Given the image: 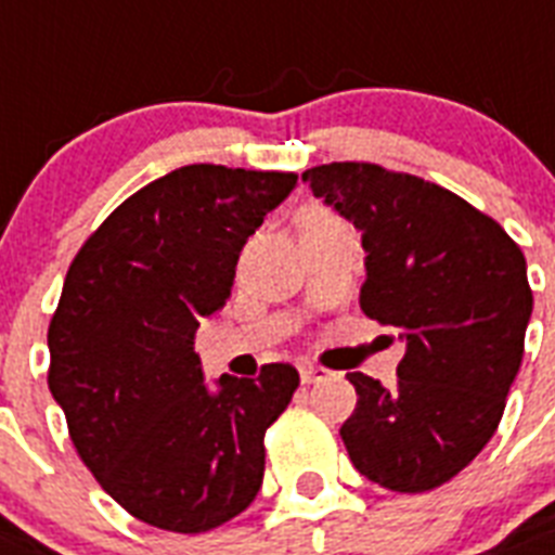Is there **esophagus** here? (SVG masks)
Listing matches in <instances>:
<instances>
[{
  "label": "esophagus",
  "mask_w": 555,
  "mask_h": 555,
  "mask_svg": "<svg viewBox=\"0 0 555 555\" xmlns=\"http://www.w3.org/2000/svg\"><path fill=\"white\" fill-rule=\"evenodd\" d=\"M299 376L305 385H317V382L327 379V376H331V371H327V367H322V364H301Z\"/></svg>",
  "instance_id": "34e87169"
}]
</instances>
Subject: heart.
<instances>
[{
	"label": "heart",
	"instance_id": "1",
	"mask_svg": "<svg viewBox=\"0 0 555 555\" xmlns=\"http://www.w3.org/2000/svg\"><path fill=\"white\" fill-rule=\"evenodd\" d=\"M327 219H333L327 210H322V207H310V210H305V214L299 216V231H301V228H310V224L327 222Z\"/></svg>",
	"mask_w": 555,
	"mask_h": 555
}]
</instances>
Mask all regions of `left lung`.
Listing matches in <instances>:
<instances>
[{"label": "left lung", "mask_w": 555, "mask_h": 555, "mask_svg": "<svg viewBox=\"0 0 555 555\" xmlns=\"http://www.w3.org/2000/svg\"><path fill=\"white\" fill-rule=\"evenodd\" d=\"M301 182L362 233V310L399 331L390 387L364 373L341 441L364 479L399 493L450 481L496 434L533 313L527 262L456 193L379 165L333 162Z\"/></svg>", "instance_id": "8db88e82"}]
</instances>
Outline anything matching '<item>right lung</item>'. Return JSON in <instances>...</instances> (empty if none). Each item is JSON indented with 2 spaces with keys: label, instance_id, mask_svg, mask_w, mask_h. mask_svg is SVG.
I'll use <instances>...</instances> for the list:
<instances>
[{
  "label": "right lung",
  "instance_id": "add662e5",
  "mask_svg": "<svg viewBox=\"0 0 555 555\" xmlns=\"http://www.w3.org/2000/svg\"><path fill=\"white\" fill-rule=\"evenodd\" d=\"M296 173L184 165L107 216L67 270L48 385L79 456L145 525L205 533L254 502L264 430L299 373L205 382L193 336L228 305L247 236Z\"/></svg>",
  "mask_w": 555,
  "mask_h": 555
}]
</instances>
